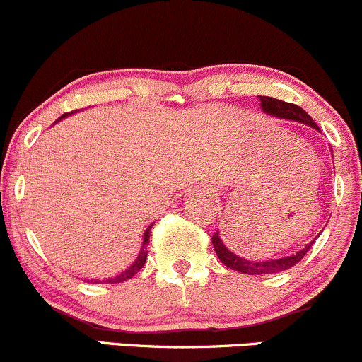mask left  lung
<instances>
[{
    "label": "left lung",
    "instance_id": "left-lung-1",
    "mask_svg": "<svg viewBox=\"0 0 362 362\" xmlns=\"http://www.w3.org/2000/svg\"><path fill=\"white\" fill-rule=\"evenodd\" d=\"M260 102H262V109H264V112H267L269 116L281 117V119L298 121V123L309 124V127L319 130L317 124L314 123V119H312L309 114L303 111L300 105L290 104V102L277 100V98H272V97H260ZM211 243H213V248H215L216 257L220 258V262H222L223 265H227L229 269H232V271H238L241 274H250V276H262V274H276V272H283V271H288V269H291L293 265H296L303 257H305L307 251H309L314 241H310L309 245H307L303 250H300L298 253L290 255V257L274 258V260H248V258H243L239 257V255L232 253V251L226 246V243L222 241V238H220L218 230H216V234H213Z\"/></svg>",
    "mask_w": 362,
    "mask_h": 362
}]
</instances>
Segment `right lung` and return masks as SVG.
Here are the masks:
<instances>
[{
  "label": "right lung",
  "mask_w": 362,
  "mask_h": 362,
  "mask_svg": "<svg viewBox=\"0 0 362 362\" xmlns=\"http://www.w3.org/2000/svg\"><path fill=\"white\" fill-rule=\"evenodd\" d=\"M69 114H72V112H66V114H62V116H60L59 119H57V121H60V119H62V117L69 116ZM151 227H152V226H151ZM151 227H147L146 232H144V241H142V248H140V251H139V257H136V260L133 262V264L130 265V267L127 269V271H123V272L117 274V276H114V277H105V279H102V281H100V279H90L88 283L114 284V283H123V281L130 279V277L135 276V274L139 272L140 269L144 267V264H146V260H147V243H149Z\"/></svg>",
  "instance_id": "1"
}]
</instances>
